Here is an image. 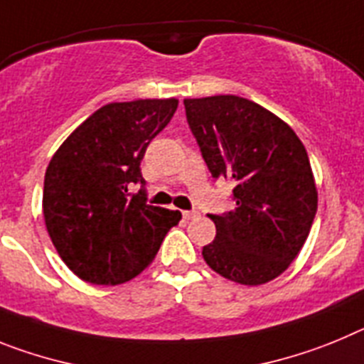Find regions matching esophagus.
Listing matches in <instances>:
<instances>
[{"label": "esophagus", "mask_w": 364, "mask_h": 364, "mask_svg": "<svg viewBox=\"0 0 364 364\" xmlns=\"http://www.w3.org/2000/svg\"><path fill=\"white\" fill-rule=\"evenodd\" d=\"M198 216H200L198 210H185V213H183V218H185V220H194V218Z\"/></svg>", "instance_id": "esophagus-1"}]
</instances>
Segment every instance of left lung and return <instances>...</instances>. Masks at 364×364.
I'll return each instance as SVG.
<instances>
[{
	"label": "left lung",
	"mask_w": 364,
	"mask_h": 364,
	"mask_svg": "<svg viewBox=\"0 0 364 364\" xmlns=\"http://www.w3.org/2000/svg\"><path fill=\"white\" fill-rule=\"evenodd\" d=\"M186 121L213 178L232 181L236 207L208 214L216 238L208 267L243 286L289 267L317 213V186L300 139L282 119L236 95L185 99Z\"/></svg>",
	"instance_id": "8db88e82"
}]
</instances>
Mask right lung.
Masks as SVG:
<instances>
[{
  "label": "right lung",
  "instance_id": "1",
  "mask_svg": "<svg viewBox=\"0 0 364 364\" xmlns=\"http://www.w3.org/2000/svg\"><path fill=\"white\" fill-rule=\"evenodd\" d=\"M176 109L178 99L106 104L50 159L43 220L60 258L82 280L117 286L135 278L181 220L179 210L146 203L141 173L148 144Z\"/></svg>",
  "mask_w": 364,
  "mask_h": 364
}]
</instances>
